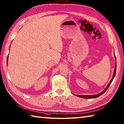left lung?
<instances>
[{"label":"left lung","instance_id":"8db88e82","mask_svg":"<svg viewBox=\"0 0 124 124\" xmlns=\"http://www.w3.org/2000/svg\"><path fill=\"white\" fill-rule=\"evenodd\" d=\"M116 65H115V69H114V74H113V78H112L110 81L109 82V84L107 86V87L105 88V89L104 90H103L102 92H101V93H100L99 94H94V95H76V94H74L76 95V96H78L80 98H87V99H92V98H97L99 97L100 96H101L103 93H104L107 90V89L108 88V87L110 86V84L111 83L112 81H113V79H114V78L115 77V75H116Z\"/></svg>","mask_w":124,"mask_h":124}]
</instances>
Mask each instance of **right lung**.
<instances>
[{
	"label": "right lung",
	"instance_id": "obj_1",
	"mask_svg": "<svg viewBox=\"0 0 124 124\" xmlns=\"http://www.w3.org/2000/svg\"><path fill=\"white\" fill-rule=\"evenodd\" d=\"M7 62H8V57H7Z\"/></svg>",
	"mask_w": 124,
	"mask_h": 124
}]
</instances>
